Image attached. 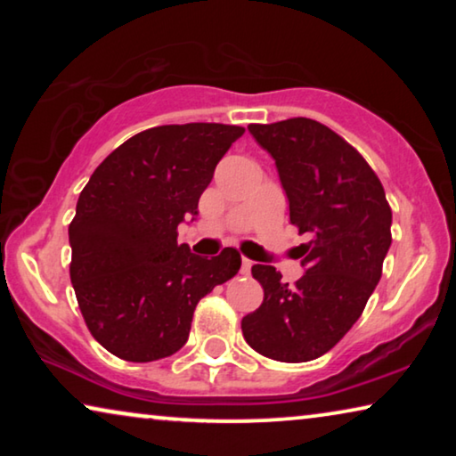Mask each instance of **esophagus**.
Listing matches in <instances>:
<instances>
[{
  "mask_svg": "<svg viewBox=\"0 0 456 456\" xmlns=\"http://www.w3.org/2000/svg\"><path fill=\"white\" fill-rule=\"evenodd\" d=\"M251 265H253V261H251V259L242 257V265H240V272H242V273H248V272H251Z\"/></svg>",
  "mask_w": 456,
  "mask_h": 456,
  "instance_id": "34e87169",
  "label": "esophagus"
}]
</instances>
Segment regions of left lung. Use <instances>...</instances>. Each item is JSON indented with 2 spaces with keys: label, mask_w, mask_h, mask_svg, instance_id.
<instances>
[{
  "label": "left lung",
  "mask_w": 456,
  "mask_h": 456,
  "mask_svg": "<svg viewBox=\"0 0 456 456\" xmlns=\"http://www.w3.org/2000/svg\"><path fill=\"white\" fill-rule=\"evenodd\" d=\"M276 159L290 222L314 239L295 286L272 265H253L264 303L242 317V336L264 357L303 363L322 357L363 314L392 242L384 186L357 149L326 124L290 118L248 124Z\"/></svg>",
  "instance_id": "8db88e82"
}]
</instances>
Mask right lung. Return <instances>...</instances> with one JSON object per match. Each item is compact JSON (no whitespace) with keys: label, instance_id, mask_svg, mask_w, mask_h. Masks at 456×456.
<instances>
[{"label":"right lung","instance_id":"add662e5","mask_svg":"<svg viewBox=\"0 0 456 456\" xmlns=\"http://www.w3.org/2000/svg\"><path fill=\"white\" fill-rule=\"evenodd\" d=\"M242 133L209 122L142 130L80 192L68 226L70 280L93 338L116 357L149 363L180 351L197 303L240 270L236 248L205 259L176 236Z\"/></svg>","mask_w":456,"mask_h":456}]
</instances>
